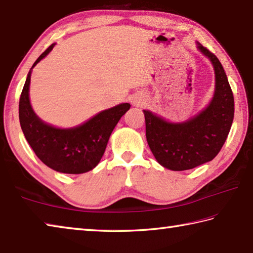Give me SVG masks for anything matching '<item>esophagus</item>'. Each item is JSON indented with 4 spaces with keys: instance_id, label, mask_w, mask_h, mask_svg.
<instances>
[{
    "instance_id": "obj_1",
    "label": "esophagus",
    "mask_w": 253,
    "mask_h": 253,
    "mask_svg": "<svg viewBox=\"0 0 253 253\" xmlns=\"http://www.w3.org/2000/svg\"><path fill=\"white\" fill-rule=\"evenodd\" d=\"M131 102H132L133 104H138V103H139V102H138L137 98H131Z\"/></svg>"
}]
</instances>
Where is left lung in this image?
I'll use <instances>...</instances> for the list:
<instances>
[{
	"label": "left lung",
	"instance_id": "left-lung-1",
	"mask_svg": "<svg viewBox=\"0 0 253 253\" xmlns=\"http://www.w3.org/2000/svg\"><path fill=\"white\" fill-rule=\"evenodd\" d=\"M215 70V93L209 106L191 120L170 123L143 111L146 137L156 160L173 171H184L211 161L218 155L234 121V94L220 61L197 43Z\"/></svg>",
	"mask_w": 253,
	"mask_h": 253
}]
</instances>
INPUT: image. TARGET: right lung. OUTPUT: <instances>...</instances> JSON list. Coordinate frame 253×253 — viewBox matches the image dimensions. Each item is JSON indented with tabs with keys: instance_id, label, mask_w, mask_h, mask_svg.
I'll return each instance as SVG.
<instances>
[{
	"instance_id": "obj_1",
	"label": "right lung",
	"mask_w": 253,
	"mask_h": 253,
	"mask_svg": "<svg viewBox=\"0 0 253 253\" xmlns=\"http://www.w3.org/2000/svg\"><path fill=\"white\" fill-rule=\"evenodd\" d=\"M54 43L44 50L32 69L52 50ZM31 71L19 97V123L24 136L36 156L52 170L68 174H81L94 169L105 152L114 128L130 104L122 103L96 114L80 126L56 128L43 123L33 111L29 102Z\"/></svg>"
}]
</instances>
